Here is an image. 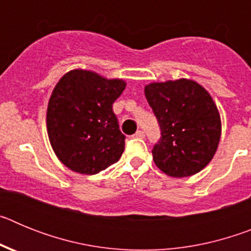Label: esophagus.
<instances>
[{"mask_svg":"<svg viewBox=\"0 0 251 251\" xmlns=\"http://www.w3.org/2000/svg\"><path fill=\"white\" fill-rule=\"evenodd\" d=\"M133 137H136V138H145V132L143 130H137Z\"/></svg>","mask_w":251,"mask_h":251,"instance_id":"34e87169","label":"esophagus"}]
</instances>
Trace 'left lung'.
I'll list each match as a JSON object with an SVG mask.
<instances>
[{"mask_svg": "<svg viewBox=\"0 0 251 251\" xmlns=\"http://www.w3.org/2000/svg\"><path fill=\"white\" fill-rule=\"evenodd\" d=\"M161 138L152 150L157 167L171 177H188L210 163L221 136L220 114L207 90L190 79L146 85Z\"/></svg>", "mask_w": 251, "mask_h": 251, "instance_id": "8db88e82", "label": "left lung"}]
</instances>
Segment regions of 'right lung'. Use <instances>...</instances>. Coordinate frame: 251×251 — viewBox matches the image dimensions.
I'll list each match as a JSON object with an SVG mask.
<instances>
[{"mask_svg":"<svg viewBox=\"0 0 251 251\" xmlns=\"http://www.w3.org/2000/svg\"><path fill=\"white\" fill-rule=\"evenodd\" d=\"M124 89L122 79H106L83 69L66 73L55 85L46 127L51 147L66 167L95 175L118 162L126 136L112 105Z\"/></svg>","mask_w":251,"mask_h":251,"instance_id":"right-lung-1","label":"right lung"}]
</instances>
